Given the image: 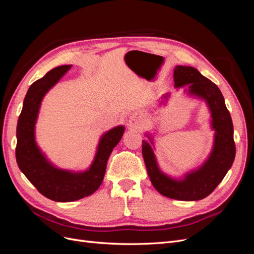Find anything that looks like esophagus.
<instances>
[{
	"label": "esophagus",
	"mask_w": 254,
	"mask_h": 254,
	"mask_svg": "<svg viewBox=\"0 0 254 254\" xmlns=\"http://www.w3.org/2000/svg\"><path fill=\"white\" fill-rule=\"evenodd\" d=\"M141 117H139V114H132L131 117L129 119L128 122V126L130 128H133V129H137L140 128L141 126Z\"/></svg>",
	"instance_id": "1"
}]
</instances>
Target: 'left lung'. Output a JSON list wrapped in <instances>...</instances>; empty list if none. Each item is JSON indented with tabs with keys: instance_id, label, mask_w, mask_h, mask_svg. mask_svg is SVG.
I'll list each match as a JSON object with an SVG mask.
<instances>
[{
	"instance_id": "left-lung-1",
	"label": "left lung",
	"mask_w": 254,
	"mask_h": 254,
	"mask_svg": "<svg viewBox=\"0 0 254 254\" xmlns=\"http://www.w3.org/2000/svg\"><path fill=\"white\" fill-rule=\"evenodd\" d=\"M174 79L176 88L190 84V93L204 98L209 105L212 126L216 131L213 151L199 170L190 173L183 180H174L160 172L146 141L142 142V153L150 181L160 194L184 201L200 200L216 189L232 166L235 158L232 119L218 87L195 67L178 65L174 71Z\"/></svg>"
}]
</instances>
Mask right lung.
<instances>
[{
	"label": "right lung",
	"instance_id": "obj_1",
	"mask_svg": "<svg viewBox=\"0 0 254 254\" xmlns=\"http://www.w3.org/2000/svg\"><path fill=\"white\" fill-rule=\"evenodd\" d=\"M70 67L61 65L53 68L29 87L17 125L16 158L19 168L39 193L59 202L78 200L94 193L103 182L110 153L124 133V127L118 126L104 134L93 164L84 173L61 171L48 162L35 142L37 115L44 94Z\"/></svg>",
	"mask_w": 254,
	"mask_h": 254
}]
</instances>
